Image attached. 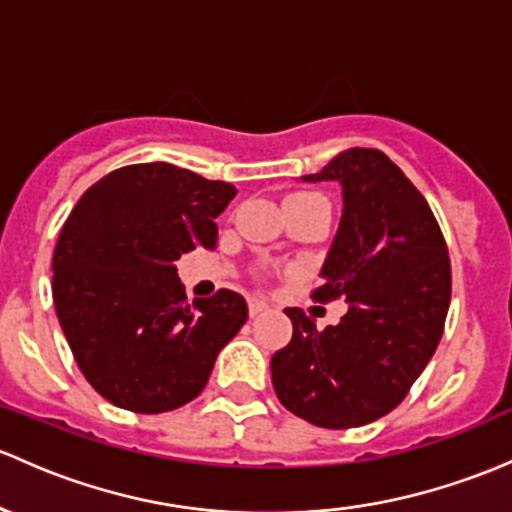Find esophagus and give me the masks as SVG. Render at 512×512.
<instances>
[{
    "label": "esophagus",
    "mask_w": 512,
    "mask_h": 512,
    "mask_svg": "<svg viewBox=\"0 0 512 512\" xmlns=\"http://www.w3.org/2000/svg\"><path fill=\"white\" fill-rule=\"evenodd\" d=\"M262 311H267L265 301H262V299H250V316L262 314Z\"/></svg>",
    "instance_id": "1"
}]
</instances>
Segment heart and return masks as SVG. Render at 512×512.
Returning <instances> with one entry per match:
<instances>
[{
	"instance_id": "b5f03b06",
	"label": "heart",
	"mask_w": 512,
	"mask_h": 512,
	"mask_svg": "<svg viewBox=\"0 0 512 512\" xmlns=\"http://www.w3.org/2000/svg\"><path fill=\"white\" fill-rule=\"evenodd\" d=\"M289 201H324V196L311 191H301V193H294V196H289Z\"/></svg>"
}]
</instances>
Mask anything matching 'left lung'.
<instances>
[{
	"label": "left lung",
	"mask_w": 512,
	"mask_h": 512,
	"mask_svg": "<svg viewBox=\"0 0 512 512\" xmlns=\"http://www.w3.org/2000/svg\"><path fill=\"white\" fill-rule=\"evenodd\" d=\"M304 181L343 186L341 225L311 299H346L348 311L319 331L287 309L294 331L272 355V385L316 427H363L405 400L437 351L451 301L449 250L427 198L380 149H346Z\"/></svg>",
	"instance_id": "1"
}]
</instances>
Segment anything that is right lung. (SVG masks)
Listing matches in <instances>:
<instances>
[{"label": "right lung", "mask_w": 512, "mask_h": 512, "mask_svg": "<svg viewBox=\"0 0 512 512\" xmlns=\"http://www.w3.org/2000/svg\"><path fill=\"white\" fill-rule=\"evenodd\" d=\"M225 181L152 161L110 171L68 215L53 252V304L75 363L122 410L171 412L206 387L247 301L218 289L186 299L176 260L213 250Z\"/></svg>", "instance_id": "obj_1"}]
</instances>
